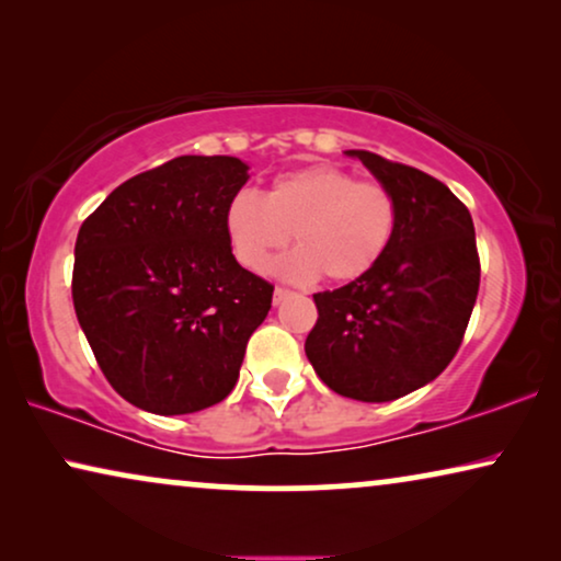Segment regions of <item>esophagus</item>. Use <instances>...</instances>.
<instances>
[{
	"label": "esophagus",
	"instance_id": "1",
	"mask_svg": "<svg viewBox=\"0 0 561 561\" xmlns=\"http://www.w3.org/2000/svg\"><path fill=\"white\" fill-rule=\"evenodd\" d=\"M288 296H290V290H288V288H280V286H278V288L273 290V304H280V301H286Z\"/></svg>",
	"mask_w": 561,
	"mask_h": 561
}]
</instances>
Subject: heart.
Instances as JSON below:
<instances>
[{"mask_svg":"<svg viewBox=\"0 0 561 561\" xmlns=\"http://www.w3.org/2000/svg\"><path fill=\"white\" fill-rule=\"evenodd\" d=\"M396 225L398 204L382 183L324 163L278 175L265 198L240 191L225 211L229 248L252 273H265L294 234L298 252L280 265L290 280H359L386 255Z\"/></svg>","mask_w":561,"mask_h":561,"instance_id":"obj_1","label":"heart"}]
</instances>
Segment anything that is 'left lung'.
Masks as SVG:
<instances>
[{"label":"left lung","mask_w":561,"mask_h":561,"mask_svg":"<svg viewBox=\"0 0 561 561\" xmlns=\"http://www.w3.org/2000/svg\"><path fill=\"white\" fill-rule=\"evenodd\" d=\"M347 156L393 194L398 225L370 273L313 294L306 357L334 393L386 403L432 382L457 355L480 257L470 211L442 181L367 150Z\"/></svg>","instance_id":"1"}]
</instances>
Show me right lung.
I'll use <instances>...</instances> for the list:
<instances>
[{
  "label": "right lung",
  "mask_w": 561,
  "mask_h": 561,
  "mask_svg": "<svg viewBox=\"0 0 561 561\" xmlns=\"http://www.w3.org/2000/svg\"><path fill=\"white\" fill-rule=\"evenodd\" d=\"M229 156H181L112 191L76 237L73 309L104 378L137 409L196 413L232 393L273 286L229 248L248 183Z\"/></svg>",
  "instance_id": "obj_1"
}]
</instances>
